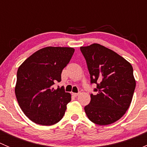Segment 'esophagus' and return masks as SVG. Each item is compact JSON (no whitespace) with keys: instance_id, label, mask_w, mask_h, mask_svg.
Instances as JSON below:
<instances>
[{"instance_id":"obj_1","label":"esophagus","mask_w":147,"mask_h":147,"mask_svg":"<svg viewBox=\"0 0 147 147\" xmlns=\"http://www.w3.org/2000/svg\"><path fill=\"white\" fill-rule=\"evenodd\" d=\"M80 94V92H78V93H72V95L74 96V97H77V96H78L79 94Z\"/></svg>"}]
</instances>
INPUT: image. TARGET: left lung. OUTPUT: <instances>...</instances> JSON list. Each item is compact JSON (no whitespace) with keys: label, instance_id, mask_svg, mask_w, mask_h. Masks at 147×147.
<instances>
[{"label":"left lung","instance_id":"8db88e82","mask_svg":"<svg viewBox=\"0 0 147 147\" xmlns=\"http://www.w3.org/2000/svg\"><path fill=\"white\" fill-rule=\"evenodd\" d=\"M95 95L84 107L87 117L98 125L115 122L129 107L136 87L131 65L113 50L97 43L80 47Z\"/></svg>","mask_w":147,"mask_h":147}]
</instances>
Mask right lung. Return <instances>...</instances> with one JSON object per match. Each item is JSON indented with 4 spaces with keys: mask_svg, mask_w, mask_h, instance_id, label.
<instances>
[{
    "mask_svg": "<svg viewBox=\"0 0 147 147\" xmlns=\"http://www.w3.org/2000/svg\"><path fill=\"white\" fill-rule=\"evenodd\" d=\"M75 52L72 47H46L18 67L15 93L23 113L35 124L50 126L62 119L71 101L64 87L54 89Z\"/></svg>",
    "mask_w": 147,
    "mask_h": 147,
    "instance_id": "obj_1",
    "label": "right lung"
}]
</instances>
